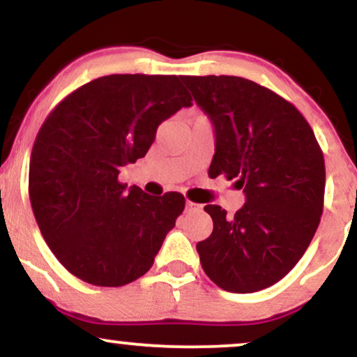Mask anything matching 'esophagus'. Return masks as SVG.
<instances>
[{"label":"esophagus","mask_w":357,"mask_h":357,"mask_svg":"<svg viewBox=\"0 0 357 357\" xmlns=\"http://www.w3.org/2000/svg\"><path fill=\"white\" fill-rule=\"evenodd\" d=\"M198 208H199V204L192 203V202H190V199L186 202V211H195V210H198Z\"/></svg>","instance_id":"34e87169"}]
</instances>
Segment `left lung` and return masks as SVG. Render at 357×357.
<instances>
[{
  "label": "left lung",
  "mask_w": 357,
  "mask_h": 357,
  "mask_svg": "<svg viewBox=\"0 0 357 357\" xmlns=\"http://www.w3.org/2000/svg\"><path fill=\"white\" fill-rule=\"evenodd\" d=\"M215 127L210 178L236 179L243 206L227 216L206 204L213 233L196 250L220 289L250 294L277 284L314 238L324 210L326 166L312 127L267 87L233 75H184Z\"/></svg>",
  "instance_id": "left-lung-1"
}]
</instances>
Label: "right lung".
I'll return each instance as SVG.
<instances>
[{"label":"right lung","mask_w":357,"mask_h":357,"mask_svg":"<svg viewBox=\"0 0 357 357\" xmlns=\"http://www.w3.org/2000/svg\"><path fill=\"white\" fill-rule=\"evenodd\" d=\"M178 75L116 73L73 90L36 134L28 191L45 241L72 275L122 287L153 267L184 196L119 181L144 158L162 121L190 107Z\"/></svg>","instance_id":"right-lung-1"}]
</instances>
